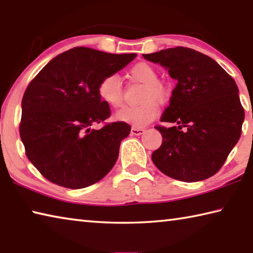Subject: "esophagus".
Returning a JSON list of instances; mask_svg holds the SVG:
<instances>
[{"label": "esophagus", "mask_w": 253, "mask_h": 253, "mask_svg": "<svg viewBox=\"0 0 253 253\" xmlns=\"http://www.w3.org/2000/svg\"><path fill=\"white\" fill-rule=\"evenodd\" d=\"M144 132H145L144 128H139V127H132L131 130H130V134H131V135H135V136L143 135Z\"/></svg>", "instance_id": "obj_1"}]
</instances>
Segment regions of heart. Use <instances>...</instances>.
<instances>
[{
	"mask_svg": "<svg viewBox=\"0 0 253 253\" xmlns=\"http://www.w3.org/2000/svg\"><path fill=\"white\" fill-rule=\"evenodd\" d=\"M129 76L131 79L144 84L140 95V100L143 101L136 106L124 107L116 114V119L130 124L134 127H143L156 118L160 110L156 100L166 99L169 93L168 88L162 81L157 80L158 75L155 68L146 62H139L132 66ZM98 96L111 108H118L123 105V85L116 75L106 76L100 80L98 84Z\"/></svg>",
	"mask_w": 253,
	"mask_h": 253,
	"instance_id": "b5f03b06",
	"label": "heart"
}]
</instances>
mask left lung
<instances>
[{"mask_svg":"<svg viewBox=\"0 0 253 253\" xmlns=\"http://www.w3.org/2000/svg\"><path fill=\"white\" fill-rule=\"evenodd\" d=\"M160 63L177 81L169 106L156 126L163 142L152 154L156 168L183 182L213 176L241 136L245 110L237 84L212 58L190 48L177 46L143 54Z\"/></svg>","mask_w":253,"mask_h":253,"instance_id":"1","label":"left lung"}]
</instances>
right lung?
<instances>
[{"instance_id":"right-lung-1","label":"right lung","mask_w":253,"mask_h":253,"mask_svg":"<svg viewBox=\"0 0 253 253\" xmlns=\"http://www.w3.org/2000/svg\"><path fill=\"white\" fill-rule=\"evenodd\" d=\"M84 46L58 54L29 84L22 98L20 136L36 169L57 185L84 188L114 168L130 126L117 122L92 129L110 116L98 84L136 58Z\"/></svg>"}]
</instances>
